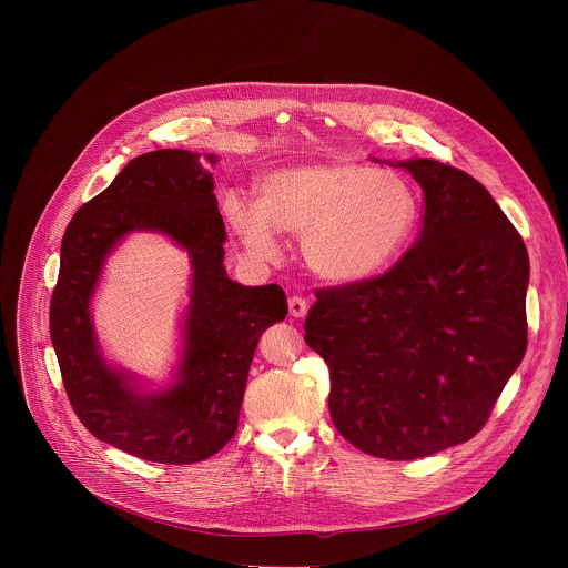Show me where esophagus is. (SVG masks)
I'll return each instance as SVG.
<instances>
[{
	"instance_id": "obj_1",
	"label": "esophagus",
	"mask_w": 568,
	"mask_h": 568,
	"mask_svg": "<svg viewBox=\"0 0 568 568\" xmlns=\"http://www.w3.org/2000/svg\"><path fill=\"white\" fill-rule=\"evenodd\" d=\"M287 305H290V314L296 318H303L307 314V301L303 296H292Z\"/></svg>"
}]
</instances>
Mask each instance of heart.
<instances>
[{"label": "heart", "instance_id": "heart-1", "mask_svg": "<svg viewBox=\"0 0 568 568\" xmlns=\"http://www.w3.org/2000/svg\"><path fill=\"white\" fill-rule=\"evenodd\" d=\"M222 213L245 250L270 261L278 233L301 237L305 265L335 285L390 270L418 233L420 202L412 182L353 161H301L265 173L258 200L229 191Z\"/></svg>", "mask_w": 568, "mask_h": 568}]
</instances>
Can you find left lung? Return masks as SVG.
<instances>
[{
    "instance_id": "8db88e82",
    "label": "left lung",
    "mask_w": 568,
    "mask_h": 568,
    "mask_svg": "<svg viewBox=\"0 0 568 568\" xmlns=\"http://www.w3.org/2000/svg\"><path fill=\"white\" fill-rule=\"evenodd\" d=\"M388 164L425 193L416 245L379 278L318 290L305 344L328 364L337 432L371 456L412 460L490 418L526 353L530 263L474 178L434 159Z\"/></svg>"
}]
</instances>
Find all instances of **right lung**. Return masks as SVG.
Masks as SVG:
<instances>
[{
  "label": "right lung",
  "mask_w": 568,
  "mask_h": 568,
  "mask_svg": "<svg viewBox=\"0 0 568 568\" xmlns=\"http://www.w3.org/2000/svg\"><path fill=\"white\" fill-rule=\"evenodd\" d=\"M204 161L215 166L217 154L164 148L134 156L69 222L51 296V344L75 416L99 440L152 463H200L233 438L258 339L287 314L278 285L226 276V231ZM143 230L173 239L194 270L181 357L161 389L106 362L91 318L106 258Z\"/></svg>",
  "instance_id": "add662e5"
}]
</instances>
